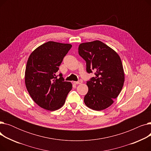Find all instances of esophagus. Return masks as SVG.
Segmentation results:
<instances>
[{
	"instance_id": "esophagus-1",
	"label": "esophagus",
	"mask_w": 151,
	"mask_h": 151,
	"mask_svg": "<svg viewBox=\"0 0 151 151\" xmlns=\"http://www.w3.org/2000/svg\"><path fill=\"white\" fill-rule=\"evenodd\" d=\"M73 83L75 84H80L82 83V81L80 80V81H75V82H73Z\"/></svg>"
}]
</instances>
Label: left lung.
Listing matches in <instances>:
<instances>
[{
  "instance_id": "8db88e82",
  "label": "left lung",
  "mask_w": 151,
  "mask_h": 151,
  "mask_svg": "<svg viewBox=\"0 0 151 151\" xmlns=\"http://www.w3.org/2000/svg\"><path fill=\"white\" fill-rule=\"evenodd\" d=\"M78 52L86 62L88 73L95 71L96 76L87 81L88 92L85 105L96 111L111 105L120 93L124 83V72L119 55L110 47L96 40L80 45Z\"/></svg>"
}]
</instances>
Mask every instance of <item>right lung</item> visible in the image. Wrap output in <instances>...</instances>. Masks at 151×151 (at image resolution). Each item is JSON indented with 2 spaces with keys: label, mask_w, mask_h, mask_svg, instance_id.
<instances>
[{
  "label": "right lung",
  "mask_w": 151,
  "mask_h": 151,
  "mask_svg": "<svg viewBox=\"0 0 151 151\" xmlns=\"http://www.w3.org/2000/svg\"><path fill=\"white\" fill-rule=\"evenodd\" d=\"M71 45L46 42L31 53L25 71V83L30 97L40 107L50 111L61 108L72 89L62 74L57 75L59 67Z\"/></svg>",
  "instance_id": "1"
}]
</instances>
